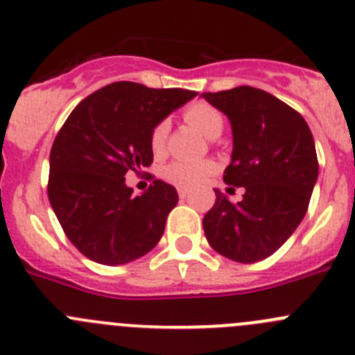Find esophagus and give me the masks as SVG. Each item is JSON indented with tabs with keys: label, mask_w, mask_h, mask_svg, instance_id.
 I'll list each match as a JSON object with an SVG mask.
<instances>
[{
	"label": "esophagus",
	"mask_w": 355,
	"mask_h": 355,
	"mask_svg": "<svg viewBox=\"0 0 355 355\" xmlns=\"http://www.w3.org/2000/svg\"><path fill=\"white\" fill-rule=\"evenodd\" d=\"M178 196H180L182 200H185V198L189 196V191H187V189H178Z\"/></svg>",
	"instance_id": "34e87169"
}]
</instances>
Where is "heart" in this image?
<instances>
[{
    "instance_id": "heart-1",
    "label": "heart",
    "mask_w": 355,
    "mask_h": 355,
    "mask_svg": "<svg viewBox=\"0 0 355 355\" xmlns=\"http://www.w3.org/2000/svg\"><path fill=\"white\" fill-rule=\"evenodd\" d=\"M184 119L191 125L203 132L207 138H217L224 129L223 112L215 108L210 103H194L185 108ZM168 137V124L164 121L157 122L150 131V150L155 157L164 154ZM217 166L215 162L208 159L201 161H173L162 168V178L170 184L182 189H196L203 185L211 175L215 173Z\"/></svg>"
}]
</instances>
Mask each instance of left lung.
Listing matches in <instances>:
<instances>
[{"mask_svg": "<svg viewBox=\"0 0 355 355\" xmlns=\"http://www.w3.org/2000/svg\"><path fill=\"white\" fill-rule=\"evenodd\" d=\"M203 98L227 115L233 129L224 182L245 189L238 203L215 191V205L203 218L205 236L220 256L257 263L277 252L306 214L319 177L312 131L294 108L250 85L203 92Z\"/></svg>", "mask_w": 355, "mask_h": 355, "instance_id": "1", "label": "left lung"}]
</instances>
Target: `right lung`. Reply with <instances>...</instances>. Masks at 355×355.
I'll return each mask as SVG.
<instances>
[{"mask_svg":"<svg viewBox=\"0 0 355 355\" xmlns=\"http://www.w3.org/2000/svg\"><path fill=\"white\" fill-rule=\"evenodd\" d=\"M194 96L114 82L82 99L66 119L52 144L47 193L62 231L85 257L117 266L161 240L178 203L177 189L154 180L135 196L125 173L150 166L152 128Z\"/></svg>","mask_w":355,"mask_h":355,"instance_id":"1","label":"right lung"}]
</instances>
